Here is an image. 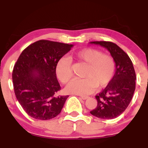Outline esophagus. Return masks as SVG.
I'll return each instance as SVG.
<instances>
[{
    "instance_id": "esophagus-1",
    "label": "esophagus",
    "mask_w": 148,
    "mask_h": 148,
    "mask_svg": "<svg viewBox=\"0 0 148 148\" xmlns=\"http://www.w3.org/2000/svg\"><path fill=\"white\" fill-rule=\"evenodd\" d=\"M81 97V99H82L86 100V99H88V96H81V97Z\"/></svg>"
}]
</instances>
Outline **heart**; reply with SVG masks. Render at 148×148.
Segmentation results:
<instances>
[{
  "instance_id": "heart-1",
  "label": "heart",
  "mask_w": 148,
  "mask_h": 148,
  "mask_svg": "<svg viewBox=\"0 0 148 148\" xmlns=\"http://www.w3.org/2000/svg\"><path fill=\"white\" fill-rule=\"evenodd\" d=\"M72 60L86 64L84 79H74L66 86L71 94L87 95L95 88H103L111 82L115 74V63L111 56L103 54L96 49L86 48L73 53ZM56 76L62 84H67L73 76L72 62L68 58H62L56 66Z\"/></svg>"
}]
</instances>
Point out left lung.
<instances>
[{
    "label": "left lung",
    "instance_id": "obj_1",
    "mask_svg": "<svg viewBox=\"0 0 148 148\" xmlns=\"http://www.w3.org/2000/svg\"><path fill=\"white\" fill-rule=\"evenodd\" d=\"M90 44L106 49L115 63L114 76L106 87L95 96L97 106L90 113L101 119L115 118L126 110L133 97L136 80L133 63L126 53L113 42H91Z\"/></svg>",
    "mask_w": 148,
    "mask_h": 148
}]
</instances>
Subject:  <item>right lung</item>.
Masks as SVG:
<instances>
[{
    "instance_id": "right-lung-1",
    "label": "right lung",
    "mask_w": 148,
    "mask_h": 148,
    "mask_svg": "<svg viewBox=\"0 0 148 148\" xmlns=\"http://www.w3.org/2000/svg\"><path fill=\"white\" fill-rule=\"evenodd\" d=\"M73 45L39 40L22 51L14 64L12 81L15 95L28 115L50 120L61 112L68 95L57 96L60 90L56 66Z\"/></svg>"
}]
</instances>
